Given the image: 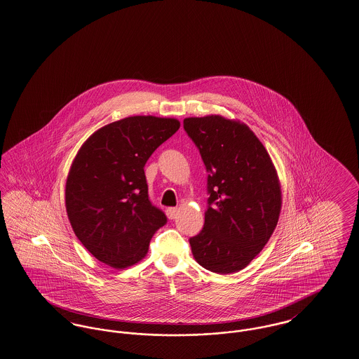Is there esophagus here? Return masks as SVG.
<instances>
[{"label":"esophagus","instance_id":"obj_1","mask_svg":"<svg viewBox=\"0 0 359 359\" xmlns=\"http://www.w3.org/2000/svg\"><path fill=\"white\" fill-rule=\"evenodd\" d=\"M177 214H178V208H177V207H169V208H166V215H168V217H169L170 220L175 219Z\"/></svg>","mask_w":359,"mask_h":359}]
</instances>
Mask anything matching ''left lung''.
<instances>
[{"instance_id": "8db88e82", "label": "left lung", "mask_w": 359, "mask_h": 359, "mask_svg": "<svg viewBox=\"0 0 359 359\" xmlns=\"http://www.w3.org/2000/svg\"><path fill=\"white\" fill-rule=\"evenodd\" d=\"M184 128L205 163L210 195L203 229L189 240L191 252L207 270L232 274L249 265L277 226V172L246 124L208 115L186 118Z\"/></svg>"}]
</instances>
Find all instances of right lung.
I'll use <instances>...</instances> for the list:
<instances>
[{
	"instance_id": "obj_1",
	"label": "right lung",
	"mask_w": 359,
	"mask_h": 359,
	"mask_svg": "<svg viewBox=\"0 0 359 359\" xmlns=\"http://www.w3.org/2000/svg\"><path fill=\"white\" fill-rule=\"evenodd\" d=\"M178 128L172 118L128 116L93 133L73 160L67 214L82 245L103 264L123 269L139 262L166 224L149 199L144 166Z\"/></svg>"
}]
</instances>
